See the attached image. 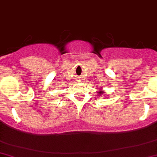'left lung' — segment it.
<instances>
[{"label": "left lung", "mask_w": 157, "mask_h": 157, "mask_svg": "<svg viewBox=\"0 0 157 157\" xmlns=\"http://www.w3.org/2000/svg\"><path fill=\"white\" fill-rule=\"evenodd\" d=\"M99 93H100V94H101V93H102V92H101V91H100V92H99Z\"/></svg>", "instance_id": "1"}]
</instances>
